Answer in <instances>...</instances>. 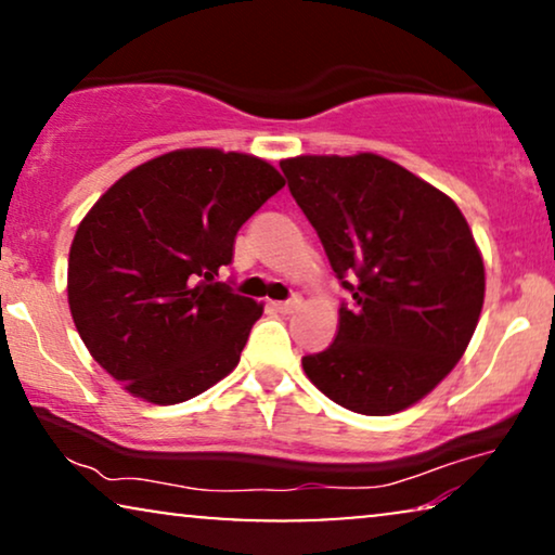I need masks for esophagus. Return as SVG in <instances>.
<instances>
[{
  "label": "esophagus",
  "instance_id": "esophagus-1",
  "mask_svg": "<svg viewBox=\"0 0 555 555\" xmlns=\"http://www.w3.org/2000/svg\"><path fill=\"white\" fill-rule=\"evenodd\" d=\"M300 306V298H291V300H275L272 302V308L280 310V313H293L295 308Z\"/></svg>",
  "mask_w": 555,
  "mask_h": 555
}]
</instances>
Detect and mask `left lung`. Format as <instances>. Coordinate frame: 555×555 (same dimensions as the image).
Listing matches in <instances>:
<instances>
[{"mask_svg":"<svg viewBox=\"0 0 555 555\" xmlns=\"http://www.w3.org/2000/svg\"><path fill=\"white\" fill-rule=\"evenodd\" d=\"M280 169L351 295L336 340L302 356L308 378L359 414L416 404L462 359L482 310L485 268L465 217L376 154L298 156Z\"/></svg>","mask_w":555,"mask_h":555,"instance_id":"left-lung-1","label":"left lung"}]
</instances>
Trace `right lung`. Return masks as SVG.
Masks as SVG:
<instances>
[{"instance_id": "obj_1", "label": "right lung", "mask_w": 555, "mask_h": 555, "mask_svg": "<svg viewBox=\"0 0 555 555\" xmlns=\"http://www.w3.org/2000/svg\"><path fill=\"white\" fill-rule=\"evenodd\" d=\"M285 186L262 158L181 149L120 177L75 232L82 344L133 397L179 404L237 366L262 306L219 283L240 227Z\"/></svg>"}]
</instances>
